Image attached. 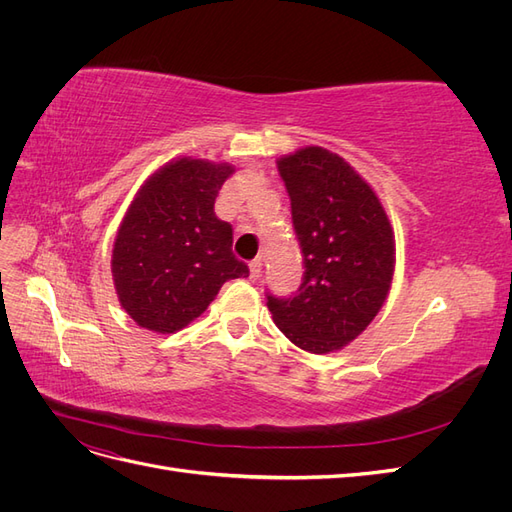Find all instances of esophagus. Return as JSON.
<instances>
[{"label":"esophagus","mask_w":512,"mask_h":512,"mask_svg":"<svg viewBox=\"0 0 512 512\" xmlns=\"http://www.w3.org/2000/svg\"><path fill=\"white\" fill-rule=\"evenodd\" d=\"M260 273H262V262L256 258V260L250 262V277H252V280H258Z\"/></svg>","instance_id":"esophagus-1"}]
</instances>
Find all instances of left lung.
<instances>
[{"label":"left lung","instance_id":"8db88e82","mask_svg":"<svg viewBox=\"0 0 512 512\" xmlns=\"http://www.w3.org/2000/svg\"><path fill=\"white\" fill-rule=\"evenodd\" d=\"M303 256L290 297L267 292L273 322L314 354L344 348L376 318L395 271V239L376 192L337 153L305 147L277 160Z\"/></svg>","mask_w":512,"mask_h":512}]
</instances>
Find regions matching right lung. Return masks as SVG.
Instances as JSON below:
<instances>
[{"label": "right lung", "mask_w": 512, "mask_h": 512, "mask_svg": "<svg viewBox=\"0 0 512 512\" xmlns=\"http://www.w3.org/2000/svg\"><path fill=\"white\" fill-rule=\"evenodd\" d=\"M228 175V164L181 158L153 173L132 200L111 267L119 303L138 327H188L224 282L250 275L232 254V226L213 211Z\"/></svg>", "instance_id": "add662e5"}]
</instances>
